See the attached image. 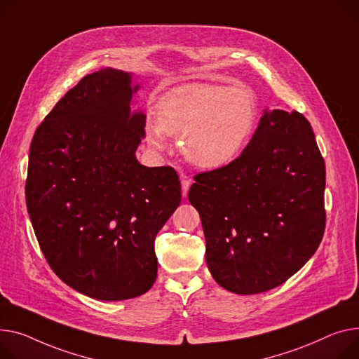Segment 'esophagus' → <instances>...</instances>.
Masks as SVG:
<instances>
[{
	"label": "esophagus",
	"instance_id": "obj_1",
	"mask_svg": "<svg viewBox=\"0 0 359 359\" xmlns=\"http://www.w3.org/2000/svg\"><path fill=\"white\" fill-rule=\"evenodd\" d=\"M190 184H192V180L187 179V177H182V195L183 196L187 195V190H189Z\"/></svg>",
	"mask_w": 359,
	"mask_h": 359
}]
</instances>
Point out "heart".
<instances>
[{
	"label": "heart",
	"mask_w": 359,
	"mask_h": 359,
	"mask_svg": "<svg viewBox=\"0 0 359 359\" xmlns=\"http://www.w3.org/2000/svg\"><path fill=\"white\" fill-rule=\"evenodd\" d=\"M257 118L251 90L241 86L186 85L158 102L157 126H147L151 144L161 133L180 137L183 154L203 169H221L236 158Z\"/></svg>",
	"instance_id": "heart-1"
}]
</instances>
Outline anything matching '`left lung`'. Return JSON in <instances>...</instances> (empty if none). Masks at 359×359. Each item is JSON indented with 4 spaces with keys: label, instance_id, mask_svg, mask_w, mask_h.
Listing matches in <instances>:
<instances>
[{
    "label": "left lung",
    "instance_id": "left-lung-1",
    "mask_svg": "<svg viewBox=\"0 0 359 359\" xmlns=\"http://www.w3.org/2000/svg\"><path fill=\"white\" fill-rule=\"evenodd\" d=\"M325 160L303 114L264 111L245 150L195 176L206 264L236 294L271 290L297 273L323 238Z\"/></svg>",
    "mask_w": 359,
    "mask_h": 359
}]
</instances>
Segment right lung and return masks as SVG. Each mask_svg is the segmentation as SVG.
Listing matches in <instances>:
<instances>
[{
	"label": "right lung",
	"mask_w": 359,
	"mask_h": 359,
	"mask_svg": "<svg viewBox=\"0 0 359 359\" xmlns=\"http://www.w3.org/2000/svg\"><path fill=\"white\" fill-rule=\"evenodd\" d=\"M131 75H86L46 115L29 154L26 202L55 274L98 300L144 294L157 277L154 240L180 205L170 165L146 167L135 150L146 115L131 114Z\"/></svg>",
	"instance_id": "1"
}]
</instances>
